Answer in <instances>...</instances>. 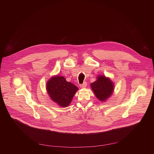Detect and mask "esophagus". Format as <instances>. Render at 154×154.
I'll return each mask as SVG.
<instances>
[{"label": "esophagus", "mask_w": 154, "mask_h": 154, "mask_svg": "<svg viewBox=\"0 0 154 154\" xmlns=\"http://www.w3.org/2000/svg\"><path fill=\"white\" fill-rule=\"evenodd\" d=\"M87 82H84L82 84H80V87L81 88H85V87H87Z\"/></svg>", "instance_id": "34e87169"}]
</instances>
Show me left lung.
Wrapping results in <instances>:
<instances>
[{"label":"left lung","mask_w":154,"mask_h":154,"mask_svg":"<svg viewBox=\"0 0 154 154\" xmlns=\"http://www.w3.org/2000/svg\"><path fill=\"white\" fill-rule=\"evenodd\" d=\"M96 97L100 101H105L111 95L113 91V84L109 78L100 76L97 80L91 84Z\"/></svg>","instance_id":"left-lung-1"}]
</instances>
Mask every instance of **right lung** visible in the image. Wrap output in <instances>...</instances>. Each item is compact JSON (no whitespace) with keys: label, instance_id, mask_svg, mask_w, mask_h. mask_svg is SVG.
Segmentation results:
<instances>
[{"label":"right lung","instance_id":"add662e5","mask_svg":"<svg viewBox=\"0 0 154 154\" xmlns=\"http://www.w3.org/2000/svg\"><path fill=\"white\" fill-rule=\"evenodd\" d=\"M78 89L63 76H54L47 84V90L51 100L63 107L69 105Z\"/></svg>","mask_w":154,"mask_h":154}]
</instances>
